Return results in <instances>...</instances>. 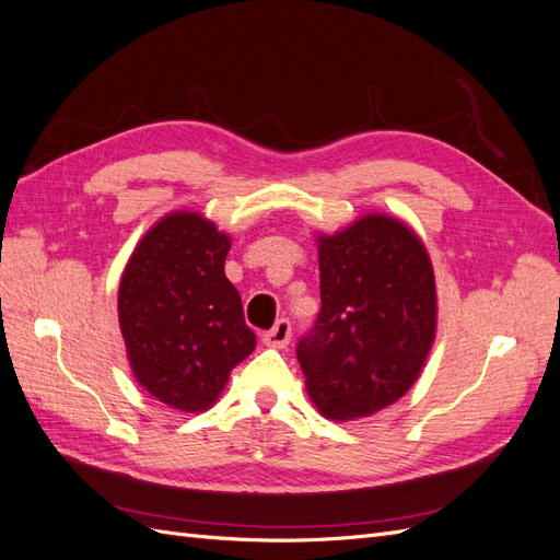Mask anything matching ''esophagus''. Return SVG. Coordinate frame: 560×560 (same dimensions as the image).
<instances>
[{
    "label": "esophagus",
    "instance_id": "1",
    "mask_svg": "<svg viewBox=\"0 0 560 560\" xmlns=\"http://www.w3.org/2000/svg\"><path fill=\"white\" fill-rule=\"evenodd\" d=\"M290 338H292V325H290V319H278L276 327L268 329V331L264 334V343H266L268 348L282 350V348L290 346Z\"/></svg>",
    "mask_w": 560,
    "mask_h": 560
}]
</instances>
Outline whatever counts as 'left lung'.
<instances>
[{
	"label": "left lung",
	"mask_w": 560,
	"mask_h": 560,
	"mask_svg": "<svg viewBox=\"0 0 560 560\" xmlns=\"http://www.w3.org/2000/svg\"><path fill=\"white\" fill-rule=\"evenodd\" d=\"M322 308L296 358L315 409L369 418L418 381L436 336L430 254L401 219L369 212L317 235Z\"/></svg>",
	"instance_id": "1"
}]
</instances>
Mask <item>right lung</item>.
<instances>
[{
	"instance_id": "obj_1",
	"label": "right lung",
	"mask_w": 560,
	"mask_h": 560,
	"mask_svg": "<svg viewBox=\"0 0 560 560\" xmlns=\"http://www.w3.org/2000/svg\"><path fill=\"white\" fill-rule=\"evenodd\" d=\"M229 249L231 235L200 212H167L142 235L118 282L132 376L184 413L210 409L231 369L257 346L224 273Z\"/></svg>"
}]
</instances>
